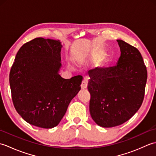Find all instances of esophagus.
<instances>
[{"label":"esophagus","mask_w":156,"mask_h":156,"mask_svg":"<svg viewBox=\"0 0 156 156\" xmlns=\"http://www.w3.org/2000/svg\"><path fill=\"white\" fill-rule=\"evenodd\" d=\"M87 86H88V79L84 78V80L82 82L81 88H82V89H85L87 88Z\"/></svg>","instance_id":"obj_1"}]
</instances>
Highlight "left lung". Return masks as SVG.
Here are the masks:
<instances>
[{
    "mask_svg": "<svg viewBox=\"0 0 156 156\" xmlns=\"http://www.w3.org/2000/svg\"><path fill=\"white\" fill-rule=\"evenodd\" d=\"M121 55L114 67L90 74V112L102 127H113L128 121L143 102L147 72L138 49L118 39Z\"/></svg>",
    "mask_w": 156,
    "mask_h": 156,
    "instance_id": "1",
    "label": "left lung"
}]
</instances>
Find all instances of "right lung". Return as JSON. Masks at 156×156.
<instances>
[{
	"label": "right lung",
	"mask_w": 156,
	"mask_h": 156,
	"mask_svg": "<svg viewBox=\"0 0 156 156\" xmlns=\"http://www.w3.org/2000/svg\"><path fill=\"white\" fill-rule=\"evenodd\" d=\"M59 40L37 37L19 49L9 74L16 112L28 123L50 129L64 117L69 102L80 90L82 76L64 79Z\"/></svg>",
	"instance_id": "obj_1"
}]
</instances>
